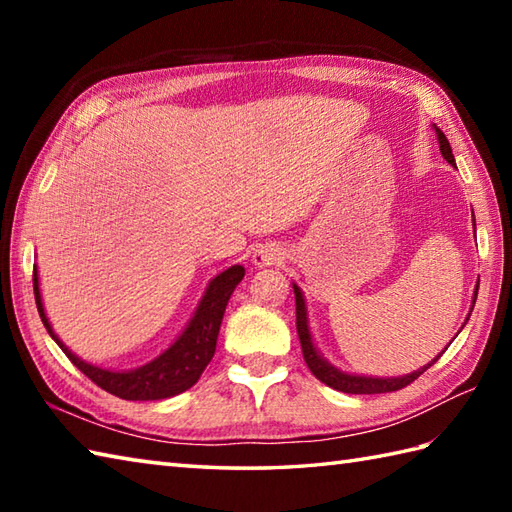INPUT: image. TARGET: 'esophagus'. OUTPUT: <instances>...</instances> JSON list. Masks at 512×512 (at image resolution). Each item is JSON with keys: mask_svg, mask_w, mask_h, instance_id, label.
Returning a JSON list of instances; mask_svg holds the SVG:
<instances>
[{"mask_svg": "<svg viewBox=\"0 0 512 512\" xmlns=\"http://www.w3.org/2000/svg\"><path fill=\"white\" fill-rule=\"evenodd\" d=\"M281 262V253L279 248L275 244H264L259 246L255 253H253V264L255 266H273V264H279Z\"/></svg>", "mask_w": 512, "mask_h": 512, "instance_id": "esophagus-1", "label": "esophagus"}]
</instances>
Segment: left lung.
Instances as JSON below:
<instances>
[{
	"label": "left lung",
	"mask_w": 512,
	"mask_h": 512,
	"mask_svg": "<svg viewBox=\"0 0 512 512\" xmlns=\"http://www.w3.org/2000/svg\"><path fill=\"white\" fill-rule=\"evenodd\" d=\"M438 132V140H440V151L444 160L449 162V165H455V158H453V151L447 136H444L440 129L436 127ZM295 288V301H297V334H299V341H301V352H303V361L310 367V372L317 376L321 383H325L332 389H339L343 394H389V391H398L402 387L411 385L413 380H416L420 374L427 372V369L438 361L440 356L433 358L429 365L420 367L418 372L407 374V376H400V378H369V376H352V374H345L339 372V369L332 367L328 361H323L319 356V352L314 350L312 339H310V330H308V317H306V301H303L301 290L297 286ZM475 299H477V290H475V297H473V306H475ZM473 310V308H471ZM471 317V314H469ZM469 321V319H466Z\"/></svg>",
	"instance_id": "left-lung-1"
}]
</instances>
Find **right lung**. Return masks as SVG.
Returning a JSON list of instances; mask_svg holds the SVG:
<instances>
[{
	"instance_id": "add662e5",
	"label": "right lung",
	"mask_w": 512,
	"mask_h": 512,
	"mask_svg": "<svg viewBox=\"0 0 512 512\" xmlns=\"http://www.w3.org/2000/svg\"><path fill=\"white\" fill-rule=\"evenodd\" d=\"M244 279V268L233 266L217 275L209 288H206L204 297L200 301L198 310H195L187 330L182 332L180 339L173 343L167 352H162L154 361L132 369V372H110V369L94 367L90 363L81 361L74 356L68 347H65L59 336L52 332L46 312H43V303L39 295V277L37 266L32 270V288H35V301L39 317L46 325L48 334L52 336L63 354L70 358L72 365H76L81 372L88 376L94 385L110 391V394L123 398V400H162L182 394L189 387L198 383L204 367L211 363L215 354L217 334H220V325L224 319L226 303L231 299L235 286Z\"/></svg>"
}]
</instances>
